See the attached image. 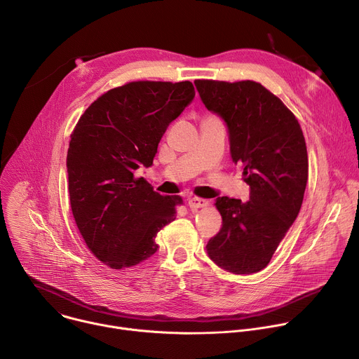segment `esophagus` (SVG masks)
Instances as JSON below:
<instances>
[{
	"instance_id": "esophagus-1",
	"label": "esophagus",
	"mask_w": 359,
	"mask_h": 359,
	"mask_svg": "<svg viewBox=\"0 0 359 359\" xmlns=\"http://www.w3.org/2000/svg\"><path fill=\"white\" fill-rule=\"evenodd\" d=\"M209 204V201L208 200H204V198H198V197H191V198H189L187 200V206L190 208V209H200V208H206Z\"/></svg>"
}]
</instances>
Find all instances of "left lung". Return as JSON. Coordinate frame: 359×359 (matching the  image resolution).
Listing matches in <instances>:
<instances>
[{"mask_svg": "<svg viewBox=\"0 0 359 359\" xmlns=\"http://www.w3.org/2000/svg\"><path fill=\"white\" fill-rule=\"evenodd\" d=\"M200 99L227 128L230 155L243 163L250 200L219 197L223 226L206 245L233 274L263 270L295 222L309 179L302 130L283 102L252 81H194Z\"/></svg>", "mask_w": 359, "mask_h": 359, "instance_id": "8db88e82", "label": "left lung"}]
</instances>
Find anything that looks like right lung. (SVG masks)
I'll list each match as a JSON object with an SVG mask.
<instances>
[{
	"mask_svg": "<svg viewBox=\"0 0 359 359\" xmlns=\"http://www.w3.org/2000/svg\"><path fill=\"white\" fill-rule=\"evenodd\" d=\"M191 82H130L85 111L71 135L67 169L76 226L96 257L121 270L155 254L158 231L176 219L179 196L143 179L168 126L194 99Z\"/></svg>",
	"mask_w": 359,
	"mask_h": 359,
	"instance_id": "right-lung-1",
	"label": "right lung"
}]
</instances>
